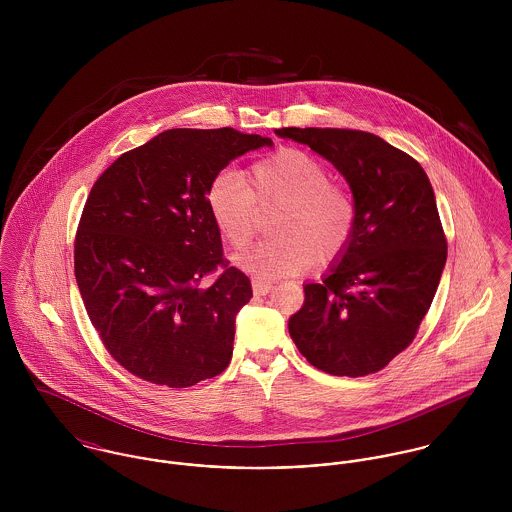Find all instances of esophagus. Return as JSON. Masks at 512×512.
<instances>
[{
	"instance_id": "34e87169",
	"label": "esophagus",
	"mask_w": 512,
	"mask_h": 512,
	"mask_svg": "<svg viewBox=\"0 0 512 512\" xmlns=\"http://www.w3.org/2000/svg\"><path fill=\"white\" fill-rule=\"evenodd\" d=\"M272 288H274V284L272 282H266V280H254L252 282V290L256 295H266V293L272 292Z\"/></svg>"
}]
</instances>
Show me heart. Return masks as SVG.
Masks as SVG:
<instances>
[{
	"label": "heart",
	"mask_w": 512,
	"mask_h": 512,
	"mask_svg": "<svg viewBox=\"0 0 512 512\" xmlns=\"http://www.w3.org/2000/svg\"><path fill=\"white\" fill-rule=\"evenodd\" d=\"M207 207L222 238L234 250H246L260 226V213L278 209L272 222L276 238L240 258L260 278L301 274L319 258H341L353 238L357 209L351 193L331 181L323 159L299 149L280 147L254 161L248 171L220 173L209 185Z\"/></svg>",
	"instance_id": "heart-1"
}]
</instances>
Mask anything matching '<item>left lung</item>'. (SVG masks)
<instances>
[{
  "mask_svg": "<svg viewBox=\"0 0 512 512\" xmlns=\"http://www.w3.org/2000/svg\"><path fill=\"white\" fill-rule=\"evenodd\" d=\"M347 179L357 224L347 252L321 284H305L288 323L309 365L366 376L416 337L447 258L434 189L422 165L382 138L341 128H282Z\"/></svg>",
  "mask_w": 512,
  "mask_h": 512,
  "instance_id": "8db88e82",
  "label": "left lung"
}]
</instances>
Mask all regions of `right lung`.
Wrapping results in <instances>:
<instances>
[{
    "mask_svg": "<svg viewBox=\"0 0 512 512\" xmlns=\"http://www.w3.org/2000/svg\"><path fill=\"white\" fill-rule=\"evenodd\" d=\"M262 146L272 140L232 128L167 130L92 185L74 276L102 345L134 376L187 388L230 363L252 286L222 254L207 191L232 159Z\"/></svg>",
    "mask_w": 512,
    "mask_h": 512,
    "instance_id": "obj_1",
    "label": "right lung"
}]
</instances>
